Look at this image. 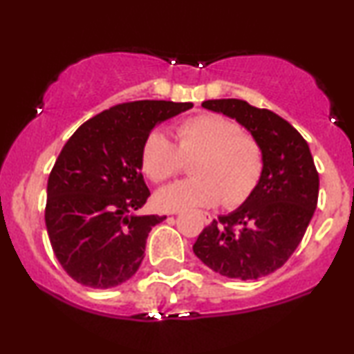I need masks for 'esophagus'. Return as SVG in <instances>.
<instances>
[{
    "instance_id": "1",
    "label": "esophagus",
    "mask_w": 354,
    "mask_h": 354,
    "mask_svg": "<svg viewBox=\"0 0 354 354\" xmlns=\"http://www.w3.org/2000/svg\"><path fill=\"white\" fill-rule=\"evenodd\" d=\"M201 219L204 221V224H209L211 221H212V218L209 214H207V212H204V214H201Z\"/></svg>"
}]
</instances>
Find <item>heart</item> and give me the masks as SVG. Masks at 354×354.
Returning a JSON list of instances; mask_svg holds the SVG:
<instances>
[{
	"instance_id": "obj_1",
	"label": "heart",
	"mask_w": 354,
	"mask_h": 354,
	"mask_svg": "<svg viewBox=\"0 0 354 354\" xmlns=\"http://www.w3.org/2000/svg\"><path fill=\"white\" fill-rule=\"evenodd\" d=\"M178 147L163 131L155 130L143 142L140 163L145 176L161 183L193 161L194 178L171 183L156 193L158 207L181 211L211 207L224 201L239 206L254 193L263 173V150L254 136L219 113H201L181 122L176 129Z\"/></svg>"
}]
</instances>
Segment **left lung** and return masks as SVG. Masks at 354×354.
<instances>
[{"instance_id": "8db88e82", "label": "left lung", "mask_w": 354, "mask_h": 354, "mask_svg": "<svg viewBox=\"0 0 354 354\" xmlns=\"http://www.w3.org/2000/svg\"><path fill=\"white\" fill-rule=\"evenodd\" d=\"M239 122L261 143L263 173L242 206L203 229L193 250L229 279L255 280L275 272L304 239L318 201V171L308 143L287 120L239 99L203 102Z\"/></svg>"}]
</instances>
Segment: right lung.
I'll return each instance as SVG.
<instances>
[{
  "label": "right lung",
  "instance_id": "right-lung-1",
  "mask_svg": "<svg viewBox=\"0 0 354 354\" xmlns=\"http://www.w3.org/2000/svg\"><path fill=\"white\" fill-rule=\"evenodd\" d=\"M191 102L115 105L74 131L48 180L46 227L62 269L75 282L112 288L131 279L148 234L166 216H136L150 189L142 174L143 142Z\"/></svg>",
  "mask_w": 354,
  "mask_h": 354
}]
</instances>
